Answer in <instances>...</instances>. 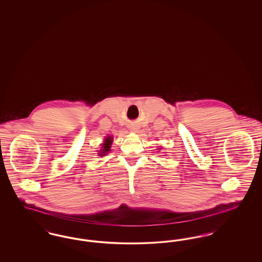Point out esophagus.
I'll list each match as a JSON object with an SVG mask.
<instances>
[{"label": "esophagus", "instance_id": "1", "mask_svg": "<svg viewBox=\"0 0 262 262\" xmlns=\"http://www.w3.org/2000/svg\"><path fill=\"white\" fill-rule=\"evenodd\" d=\"M133 129H135V128H133Z\"/></svg>", "mask_w": 262, "mask_h": 262}]
</instances>
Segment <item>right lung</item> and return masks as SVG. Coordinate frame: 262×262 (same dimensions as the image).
<instances>
[{
    "label": "right lung",
    "instance_id": "obj_1",
    "mask_svg": "<svg viewBox=\"0 0 262 262\" xmlns=\"http://www.w3.org/2000/svg\"><path fill=\"white\" fill-rule=\"evenodd\" d=\"M112 137H107L106 139H105V142L102 144L103 146H102V149L100 151V156H103V155H105L108 151H110V148H111V144H112Z\"/></svg>",
    "mask_w": 262,
    "mask_h": 262
}]
</instances>
